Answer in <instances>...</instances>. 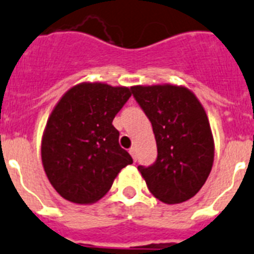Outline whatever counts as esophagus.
I'll use <instances>...</instances> for the list:
<instances>
[{"label":"esophagus","mask_w":254,"mask_h":254,"mask_svg":"<svg viewBox=\"0 0 254 254\" xmlns=\"http://www.w3.org/2000/svg\"><path fill=\"white\" fill-rule=\"evenodd\" d=\"M128 151H129V154H131V157L133 158V160H135V162H136V149L135 148H131Z\"/></svg>","instance_id":"obj_1"}]
</instances>
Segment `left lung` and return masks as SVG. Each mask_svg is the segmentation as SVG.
<instances>
[{"label": "left lung", "mask_w": 254, "mask_h": 254, "mask_svg": "<svg viewBox=\"0 0 254 254\" xmlns=\"http://www.w3.org/2000/svg\"><path fill=\"white\" fill-rule=\"evenodd\" d=\"M131 91L151 122L157 141L155 162L137 167L148 189L167 204L192 198L213 164V137L205 110L191 91L180 86H135Z\"/></svg>", "instance_id": "obj_1"}]
</instances>
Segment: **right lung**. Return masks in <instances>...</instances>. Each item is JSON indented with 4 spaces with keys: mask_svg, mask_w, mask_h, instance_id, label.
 <instances>
[{
    "mask_svg": "<svg viewBox=\"0 0 254 254\" xmlns=\"http://www.w3.org/2000/svg\"><path fill=\"white\" fill-rule=\"evenodd\" d=\"M131 97L127 87L77 84L60 99L43 133L42 163L63 198L90 204L103 198L119 171L132 160L119 146L117 113Z\"/></svg>",
    "mask_w": 254,
    "mask_h": 254,
    "instance_id": "obj_1",
    "label": "right lung"
}]
</instances>
